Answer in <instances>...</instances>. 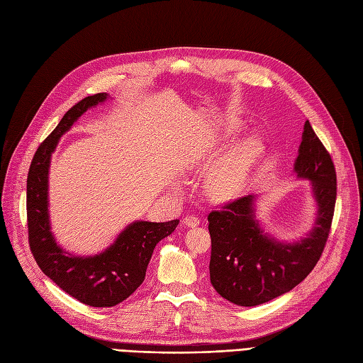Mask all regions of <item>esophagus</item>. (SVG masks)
Segmentation results:
<instances>
[{
    "label": "esophagus",
    "mask_w": 363,
    "mask_h": 363,
    "mask_svg": "<svg viewBox=\"0 0 363 363\" xmlns=\"http://www.w3.org/2000/svg\"><path fill=\"white\" fill-rule=\"evenodd\" d=\"M183 223H184V227H187V228H196L199 225V219L195 218V216H186L183 219Z\"/></svg>",
    "instance_id": "esophagus-1"
}]
</instances>
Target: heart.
<instances>
[{
  "label": "heart",
  "mask_w": 363,
  "mask_h": 363,
  "mask_svg": "<svg viewBox=\"0 0 363 363\" xmlns=\"http://www.w3.org/2000/svg\"><path fill=\"white\" fill-rule=\"evenodd\" d=\"M235 132L237 128L230 126L220 138L191 148L182 162L187 174L207 169L203 179V192L213 203H228L242 196L266 156L264 140L258 135L234 143L222 155L225 144Z\"/></svg>",
  "instance_id": "heart-1"
}]
</instances>
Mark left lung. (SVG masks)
Segmentation results:
<instances>
[{"instance_id": "1", "label": "left lung", "mask_w": 363, "mask_h": 363, "mask_svg": "<svg viewBox=\"0 0 363 363\" xmlns=\"http://www.w3.org/2000/svg\"><path fill=\"white\" fill-rule=\"evenodd\" d=\"M297 179L311 182L317 206L306 237L281 242L264 233L255 215L257 196L247 195L208 215L211 237L210 282L234 305L257 306L293 290L318 262L328 242L335 201L336 172L309 121L294 162Z\"/></svg>"}]
</instances>
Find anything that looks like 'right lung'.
Returning <instances> with one entry per match:
<instances>
[{
    "label": "right lung",
    "instance_id": "1",
    "mask_svg": "<svg viewBox=\"0 0 363 363\" xmlns=\"http://www.w3.org/2000/svg\"><path fill=\"white\" fill-rule=\"evenodd\" d=\"M109 96L97 93L70 108L52 133L39 145L27 179V219L31 252L42 272L62 291L94 308L116 306L138 289L156 245L168 237L179 219L168 222L135 220L104 252L81 257L62 249L49 220V165L60 138L86 109L104 104Z\"/></svg>",
    "mask_w": 363,
    "mask_h": 363
}]
</instances>
